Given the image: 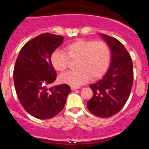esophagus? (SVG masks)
Listing matches in <instances>:
<instances>
[{"instance_id":"esophagus-1","label":"esophagus","mask_w":149,"mask_h":149,"mask_svg":"<svg viewBox=\"0 0 149 149\" xmlns=\"http://www.w3.org/2000/svg\"><path fill=\"white\" fill-rule=\"evenodd\" d=\"M79 86H71V89H72V90H75V89H79Z\"/></svg>"}]
</instances>
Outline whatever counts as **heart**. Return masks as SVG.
I'll use <instances>...</instances> for the list:
<instances>
[{"label": "heart", "instance_id": "obj_1", "mask_svg": "<svg viewBox=\"0 0 149 149\" xmlns=\"http://www.w3.org/2000/svg\"><path fill=\"white\" fill-rule=\"evenodd\" d=\"M67 54L56 50L51 56V62L56 71L63 72L67 68L68 57L76 59L74 70L68 71L60 76V81L73 86H79L89 78L101 77L107 70L111 59L108 45L102 41L78 39L65 47Z\"/></svg>", "mask_w": 149, "mask_h": 149}]
</instances>
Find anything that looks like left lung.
<instances>
[{"label": "left lung", "mask_w": 149, "mask_h": 149, "mask_svg": "<svg viewBox=\"0 0 149 149\" xmlns=\"http://www.w3.org/2000/svg\"><path fill=\"white\" fill-rule=\"evenodd\" d=\"M100 36L108 45L111 60L104 75L89 86L93 95L86 106L94 115L108 118L120 111L128 99L134 81L133 63L118 39L104 33Z\"/></svg>", "instance_id": "8db88e82"}]
</instances>
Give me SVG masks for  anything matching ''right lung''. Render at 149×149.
<instances>
[{"label":"right lung","mask_w":149,"mask_h":149,"mask_svg":"<svg viewBox=\"0 0 149 149\" xmlns=\"http://www.w3.org/2000/svg\"><path fill=\"white\" fill-rule=\"evenodd\" d=\"M63 39L62 36L40 34L23 46L15 62L13 80L17 96L24 110L37 119L57 115L71 92L67 84L49 87L56 77L51 56Z\"/></svg>","instance_id":"right-lung-1"}]
</instances>
